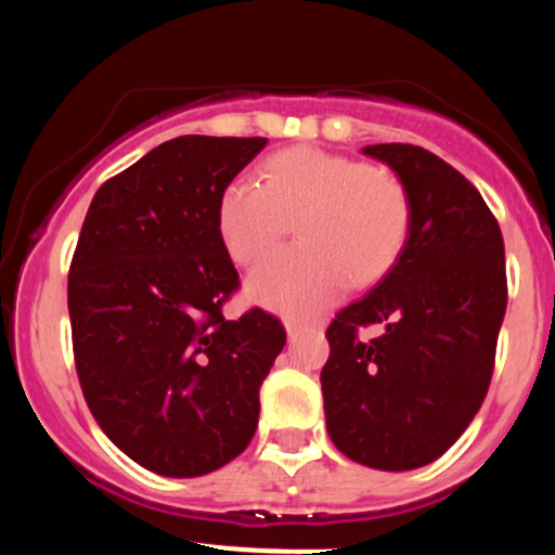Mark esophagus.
<instances>
[{"mask_svg": "<svg viewBox=\"0 0 555 555\" xmlns=\"http://www.w3.org/2000/svg\"><path fill=\"white\" fill-rule=\"evenodd\" d=\"M302 326H297V323H292V321H286V336H289V341H297L299 339V334H302Z\"/></svg>", "mask_w": 555, "mask_h": 555, "instance_id": "esophagus-1", "label": "esophagus"}]
</instances>
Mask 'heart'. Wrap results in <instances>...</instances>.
<instances>
[{
    "label": "heart",
    "mask_w": 555,
    "mask_h": 555,
    "mask_svg": "<svg viewBox=\"0 0 555 555\" xmlns=\"http://www.w3.org/2000/svg\"><path fill=\"white\" fill-rule=\"evenodd\" d=\"M412 206L393 171L292 145L266 156L258 182L234 177L216 201V234L237 266L258 263L292 221L297 247L253 271L247 292L279 313L310 318L352 286L391 269L410 232Z\"/></svg>",
    "instance_id": "obj_1"
}]
</instances>
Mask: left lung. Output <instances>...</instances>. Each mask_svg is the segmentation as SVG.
Listing matches in <instances>:
<instances>
[{"label": "left lung", "instance_id": "8db88e82", "mask_svg": "<svg viewBox=\"0 0 555 555\" xmlns=\"http://www.w3.org/2000/svg\"><path fill=\"white\" fill-rule=\"evenodd\" d=\"M362 154L397 171L412 219L393 269L331 321L323 406L344 456L404 473L438 460L486 399L506 313V253L482 195L443 158L410 143ZM365 325L385 331L362 343Z\"/></svg>", "mask_w": 555, "mask_h": 555}]
</instances>
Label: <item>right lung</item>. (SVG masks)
I'll return each mask as SVG.
<instances>
[{
    "label": "right lung",
    "mask_w": 555,
    "mask_h": 555,
    "mask_svg": "<svg viewBox=\"0 0 555 555\" xmlns=\"http://www.w3.org/2000/svg\"><path fill=\"white\" fill-rule=\"evenodd\" d=\"M266 143L167 140L101 184L82 221L67 276L75 371L101 430L156 475H208L247 449L286 344L266 310L221 313L240 273L216 201Z\"/></svg>",
    "instance_id": "1"
}]
</instances>
